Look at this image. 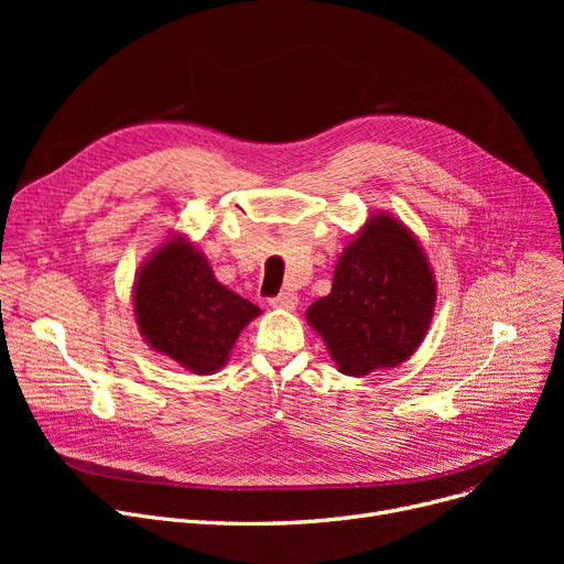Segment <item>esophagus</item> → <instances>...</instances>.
I'll list each match as a JSON object with an SVG mask.
<instances>
[{"instance_id": "34e87169", "label": "esophagus", "mask_w": 564, "mask_h": 564, "mask_svg": "<svg viewBox=\"0 0 564 564\" xmlns=\"http://www.w3.org/2000/svg\"><path fill=\"white\" fill-rule=\"evenodd\" d=\"M297 304H300L297 294H292V292H281L279 297L270 300V306L281 308V311H294V308H297Z\"/></svg>"}]
</instances>
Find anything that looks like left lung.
I'll return each mask as SVG.
<instances>
[{"label": "left lung", "mask_w": 564, "mask_h": 564, "mask_svg": "<svg viewBox=\"0 0 564 564\" xmlns=\"http://www.w3.org/2000/svg\"><path fill=\"white\" fill-rule=\"evenodd\" d=\"M434 308L436 279L419 235L379 210L338 256L332 292L308 306L306 322L343 375L366 377L409 361Z\"/></svg>", "instance_id": "obj_1"}]
</instances>
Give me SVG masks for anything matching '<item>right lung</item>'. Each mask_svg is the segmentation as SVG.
<instances>
[{"mask_svg": "<svg viewBox=\"0 0 564 564\" xmlns=\"http://www.w3.org/2000/svg\"><path fill=\"white\" fill-rule=\"evenodd\" d=\"M132 308L145 345L192 375L219 372L242 329L262 313L219 283L210 260L177 230L141 262Z\"/></svg>", "mask_w": 564, "mask_h": 564, "instance_id": "obj_1", "label": "right lung"}]
</instances>
